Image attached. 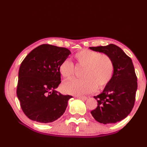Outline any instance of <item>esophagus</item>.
Listing matches in <instances>:
<instances>
[{"mask_svg": "<svg viewBox=\"0 0 147 147\" xmlns=\"http://www.w3.org/2000/svg\"><path fill=\"white\" fill-rule=\"evenodd\" d=\"M76 98H80V99H82V100H86L87 98H88V97L87 96H79V95H77V96H75Z\"/></svg>", "mask_w": 147, "mask_h": 147, "instance_id": "esophagus-1", "label": "esophagus"}]
</instances>
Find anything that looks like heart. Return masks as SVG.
<instances>
[{"label": "heart", "mask_w": 147, "mask_h": 147, "mask_svg": "<svg viewBox=\"0 0 147 147\" xmlns=\"http://www.w3.org/2000/svg\"><path fill=\"white\" fill-rule=\"evenodd\" d=\"M73 59L76 66L83 67L82 79H73L62 86L65 93L82 94L102 89L110 82L114 73V63L107 54L88 49L80 50L75 53ZM59 72L65 79H71L74 73V65L65 59L59 66Z\"/></svg>", "instance_id": "heart-1"}]
</instances>
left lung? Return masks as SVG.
Wrapping results in <instances>:
<instances>
[{"label":"left lung","mask_w":147,"mask_h":147,"mask_svg":"<svg viewBox=\"0 0 147 147\" xmlns=\"http://www.w3.org/2000/svg\"><path fill=\"white\" fill-rule=\"evenodd\" d=\"M89 49L108 55L112 59L115 67L110 82L102 93L94 96L98 106L91 113L98 123H116L130 114L135 103L138 82L132 61L115 45Z\"/></svg>","instance_id":"8db88e82"}]
</instances>
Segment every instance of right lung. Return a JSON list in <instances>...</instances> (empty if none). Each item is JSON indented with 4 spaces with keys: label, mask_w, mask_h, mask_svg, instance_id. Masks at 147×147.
<instances>
[{
    "label": "right lung",
    "mask_w": 147,
    "mask_h": 147,
    "mask_svg": "<svg viewBox=\"0 0 147 147\" xmlns=\"http://www.w3.org/2000/svg\"><path fill=\"white\" fill-rule=\"evenodd\" d=\"M71 53L43 44L32 50L19 67L17 95L24 113L32 121L49 123L63 115L73 96L56 91L61 83L59 66Z\"/></svg>",
    "instance_id": "1"
}]
</instances>
